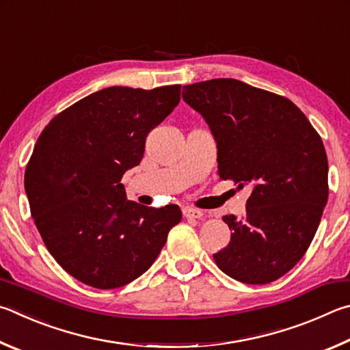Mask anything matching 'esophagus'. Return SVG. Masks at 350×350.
Masks as SVG:
<instances>
[{
	"mask_svg": "<svg viewBox=\"0 0 350 350\" xmlns=\"http://www.w3.org/2000/svg\"><path fill=\"white\" fill-rule=\"evenodd\" d=\"M183 215H185L186 218H195V219H200V218H203V211H200V209H193V207H185V209H183Z\"/></svg>",
	"mask_w": 350,
	"mask_h": 350,
	"instance_id": "34e87169",
	"label": "esophagus"
}]
</instances>
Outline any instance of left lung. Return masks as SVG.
I'll list each match as a JSON object with an SVG mask.
<instances>
[{
    "instance_id": "left-lung-1",
    "label": "left lung",
    "mask_w": 350,
    "mask_h": 350,
    "mask_svg": "<svg viewBox=\"0 0 350 350\" xmlns=\"http://www.w3.org/2000/svg\"><path fill=\"white\" fill-rule=\"evenodd\" d=\"M183 100L215 137L219 178L252 187L246 215L223 217L230 243L213 260L241 283H272L303 258L327 203L321 137L291 100L238 79L185 85Z\"/></svg>"
}]
</instances>
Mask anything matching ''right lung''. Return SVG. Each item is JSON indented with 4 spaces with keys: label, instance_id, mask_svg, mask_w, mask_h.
I'll use <instances>...</instances> for the list:
<instances>
[{
    "label": "right lung",
    "instance_id": "add662e5",
    "mask_svg": "<svg viewBox=\"0 0 350 350\" xmlns=\"http://www.w3.org/2000/svg\"><path fill=\"white\" fill-rule=\"evenodd\" d=\"M181 85H113L55 115L33 147L24 187L46 247L64 271L96 289L137 280L178 224V206L126 200L121 178L138 165L146 137L180 103Z\"/></svg>",
    "mask_w": 350,
    "mask_h": 350
}]
</instances>
